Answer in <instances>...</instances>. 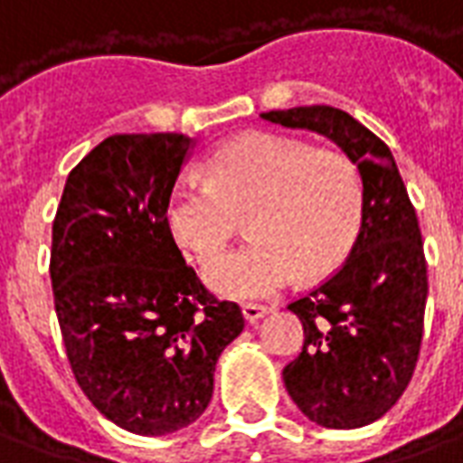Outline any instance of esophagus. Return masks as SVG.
<instances>
[{
  "mask_svg": "<svg viewBox=\"0 0 463 463\" xmlns=\"http://www.w3.org/2000/svg\"><path fill=\"white\" fill-rule=\"evenodd\" d=\"M270 306H260V303H245L242 306V316H245V321L248 323H255V321H260L263 316H268L270 313Z\"/></svg>",
  "mask_w": 463,
  "mask_h": 463,
  "instance_id": "34e87169",
  "label": "esophagus"
}]
</instances>
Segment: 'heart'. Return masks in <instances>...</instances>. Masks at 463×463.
Segmentation results:
<instances>
[{
    "instance_id": "obj_1",
    "label": "heart",
    "mask_w": 463,
    "mask_h": 463,
    "mask_svg": "<svg viewBox=\"0 0 463 463\" xmlns=\"http://www.w3.org/2000/svg\"><path fill=\"white\" fill-rule=\"evenodd\" d=\"M208 180H180L165 208L175 242L208 263L228 245L238 215L253 235L205 270L208 286L228 298L273 296L296 273L335 270L354 248L364 190L354 163L338 150L248 132L210 155Z\"/></svg>"
}]
</instances>
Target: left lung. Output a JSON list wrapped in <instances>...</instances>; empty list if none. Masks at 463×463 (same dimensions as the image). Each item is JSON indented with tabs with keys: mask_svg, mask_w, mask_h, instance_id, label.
<instances>
[{
	"mask_svg": "<svg viewBox=\"0 0 463 463\" xmlns=\"http://www.w3.org/2000/svg\"><path fill=\"white\" fill-rule=\"evenodd\" d=\"M273 125L326 135L358 167L364 218L345 263L288 303L303 351L283 368L290 399L326 429H358L401 399L419 361L429 296L416 210L389 145L344 109H273Z\"/></svg>",
	"mask_w": 463,
	"mask_h": 463,
	"instance_id": "8db88e82",
	"label": "left lung"
}]
</instances>
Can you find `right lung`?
Listing matches in <instances>:
<instances>
[{
	"instance_id": "right-lung-1",
	"label": "right lung",
	"mask_w": 463,
	"mask_h": 463,
	"mask_svg": "<svg viewBox=\"0 0 463 463\" xmlns=\"http://www.w3.org/2000/svg\"><path fill=\"white\" fill-rule=\"evenodd\" d=\"M190 147L180 132L112 135L70 173L52 222L67 361L97 411L132 434L195 421L245 326L238 303L200 283L165 221Z\"/></svg>"
}]
</instances>
